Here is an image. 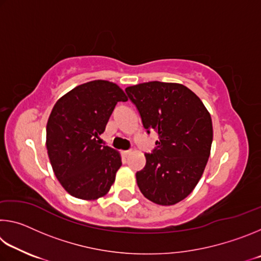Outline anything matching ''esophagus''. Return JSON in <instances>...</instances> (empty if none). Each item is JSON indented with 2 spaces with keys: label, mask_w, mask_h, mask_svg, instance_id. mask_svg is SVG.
Here are the masks:
<instances>
[{
  "label": "esophagus",
  "mask_w": 261,
  "mask_h": 261,
  "mask_svg": "<svg viewBox=\"0 0 261 261\" xmlns=\"http://www.w3.org/2000/svg\"><path fill=\"white\" fill-rule=\"evenodd\" d=\"M131 153V151L130 149H126V151H122V154H123V156H127L129 155V154Z\"/></svg>",
  "instance_id": "34e87169"
}]
</instances>
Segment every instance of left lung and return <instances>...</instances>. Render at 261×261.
<instances>
[{
    "instance_id": "8db88e82",
    "label": "left lung",
    "mask_w": 261,
    "mask_h": 261,
    "mask_svg": "<svg viewBox=\"0 0 261 261\" xmlns=\"http://www.w3.org/2000/svg\"><path fill=\"white\" fill-rule=\"evenodd\" d=\"M145 129L158 132L153 153L137 171L140 192L158 205H175L193 191L211 154L213 125L208 110L182 84L148 82L125 88Z\"/></svg>"
}]
</instances>
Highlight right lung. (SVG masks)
Here are the masks:
<instances>
[{"instance_id": "add662e5", "label": "right lung", "mask_w": 261, "mask_h": 261, "mask_svg": "<svg viewBox=\"0 0 261 261\" xmlns=\"http://www.w3.org/2000/svg\"><path fill=\"white\" fill-rule=\"evenodd\" d=\"M122 88L108 81H92L56 101L47 122L46 146L56 178L65 191L84 200L106 196L122 166L121 154L100 145Z\"/></svg>"}]
</instances>
